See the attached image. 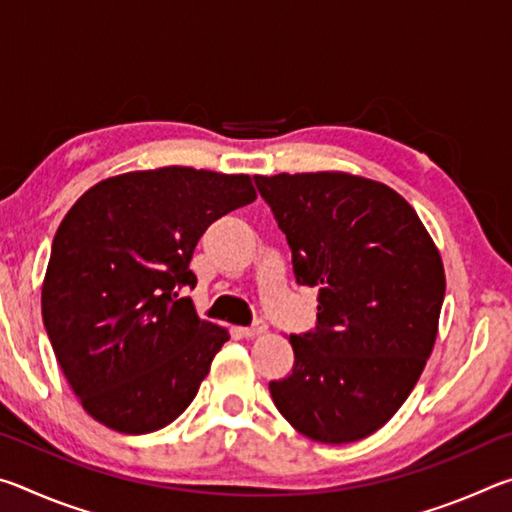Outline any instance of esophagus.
<instances>
[{
	"label": "esophagus",
	"mask_w": 512,
	"mask_h": 512,
	"mask_svg": "<svg viewBox=\"0 0 512 512\" xmlns=\"http://www.w3.org/2000/svg\"><path fill=\"white\" fill-rule=\"evenodd\" d=\"M266 329H268V325H266V320H255V325H250V327H241V334L246 336V339H257V336H264L266 334Z\"/></svg>",
	"instance_id": "1"
}]
</instances>
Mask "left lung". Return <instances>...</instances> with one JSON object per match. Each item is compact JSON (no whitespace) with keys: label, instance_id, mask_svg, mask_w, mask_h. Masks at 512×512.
I'll return each instance as SVG.
<instances>
[{"label":"left lung","instance_id":"left-lung-1","mask_svg":"<svg viewBox=\"0 0 512 512\" xmlns=\"http://www.w3.org/2000/svg\"><path fill=\"white\" fill-rule=\"evenodd\" d=\"M287 235L293 273L318 289V325L293 334L289 377L271 381L293 429L354 443L393 418L438 336L445 268L420 216L377 180L343 171L255 176Z\"/></svg>","mask_w":512,"mask_h":512}]
</instances>
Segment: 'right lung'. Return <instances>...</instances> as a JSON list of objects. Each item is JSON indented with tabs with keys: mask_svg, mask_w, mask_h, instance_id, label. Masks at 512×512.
Wrapping results in <instances>:
<instances>
[{
	"mask_svg": "<svg viewBox=\"0 0 512 512\" xmlns=\"http://www.w3.org/2000/svg\"><path fill=\"white\" fill-rule=\"evenodd\" d=\"M255 198L246 173L162 167L101 180L65 214L42 320L94 420L140 436L192 404L230 334L178 289L196 287L189 262L210 223Z\"/></svg>",
	"mask_w": 512,
	"mask_h": 512,
	"instance_id": "add662e5",
	"label": "right lung"
}]
</instances>
